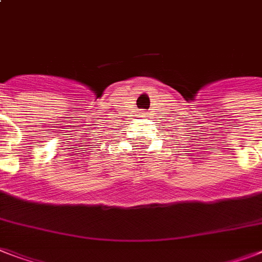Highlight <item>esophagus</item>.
<instances>
[{
    "mask_svg": "<svg viewBox=\"0 0 262 262\" xmlns=\"http://www.w3.org/2000/svg\"><path fill=\"white\" fill-rule=\"evenodd\" d=\"M141 114H143V117H145V113H144V111H143V113H141Z\"/></svg>",
    "mask_w": 262,
    "mask_h": 262,
    "instance_id": "34e87169",
    "label": "esophagus"
}]
</instances>
